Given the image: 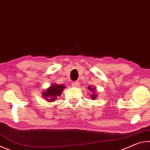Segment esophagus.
<instances>
[{
    "label": "esophagus",
    "instance_id": "1",
    "mask_svg": "<svg viewBox=\"0 0 150 150\" xmlns=\"http://www.w3.org/2000/svg\"><path fill=\"white\" fill-rule=\"evenodd\" d=\"M79 85V83L78 81H74V82L72 83V86L75 87H77Z\"/></svg>",
    "mask_w": 150,
    "mask_h": 150
}]
</instances>
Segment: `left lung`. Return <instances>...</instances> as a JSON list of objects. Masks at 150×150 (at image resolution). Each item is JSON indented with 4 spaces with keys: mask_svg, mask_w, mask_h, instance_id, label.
I'll return each mask as SVG.
<instances>
[{
    "mask_svg": "<svg viewBox=\"0 0 150 150\" xmlns=\"http://www.w3.org/2000/svg\"><path fill=\"white\" fill-rule=\"evenodd\" d=\"M88 90L91 91H92V92H93V94H92V95H91V98H92L93 100L95 99V98L96 97V96H97V95H96V94L95 93V92H96V90L95 89V88L91 87L90 86H89V87H88ZM94 92H95V93H94Z\"/></svg>",
    "mask_w": 150,
    "mask_h": 150,
    "instance_id": "left-lung-1",
    "label": "left lung"
}]
</instances>
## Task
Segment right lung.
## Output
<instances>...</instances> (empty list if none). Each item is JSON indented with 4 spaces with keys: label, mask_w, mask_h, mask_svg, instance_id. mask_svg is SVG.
I'll list each match as a JSON object with an SVG mask.
<instances>
[{
    "label": "right lung",
    "mask_w": 150,
    "mask_h": 150,
    "mask_svg": "<svg viewBox=\"0 0 150 150\" xmlns=\"http://www.w3.org/2000/svg\"><path fill=\"white\" fill-rule=\"evenodd\" d=\"M65 87V85H52L47 89L43 92L42 96L48 102H54L57 96L62 95V91Z\"/></svg>",
    "instance_id": "add662e5"
}]
</instances>
